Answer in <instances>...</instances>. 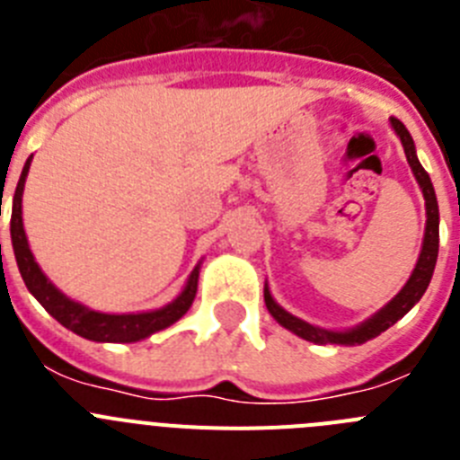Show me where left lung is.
I'll list each match as a JSON object with an SVG mask.
<instances>
[{
	"mask_svg": "<svg viewBox=\"0 0 460 460\" xmlns=\"http://www.w3.org/2000/svg\"><path fill=\"white\" fill-rule=\"evenodd\" d=\"M394 131L401 136V142H403L405 156H408V164L412 168L414 177L420 181L421 193H424L426 200V233H424V246H421L420 260H417V267H414L412 276L405 283V288L394 296L387 306L382 308L380 313H376L371 320H367L359 327L350 329V332H327V329L313 327V324L304 323V320L295 318L288 311L279 306V304L271 299L270 290L265 288V304L270 308V313L274 315V320L279 324H283L286 329L295 332L296 336L311 341V343H339V345H355V343H367L368 339H376L377 334H382L385 329L392 327L396 320H401L414 304L420 302L421 295L426 292L430 283V276H433V270H436V260H438V246H440V214H438V200H436V190H433V184H430V177L421 164L417 161V154H414V142L412 136L408 133V128L403 126V121H398L396 117H392Z\"/></svg>",
	"mask_w": 460,
	"mask_h": 460,
	"instance_id": "left-lung-1",
	"label": "left lung"
}]
</instances>
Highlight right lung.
Returning <instances> with one entry per match:
<instances>
[{
	"label": "right lung",
	"mask_w": 460,
	"mask_h": 460,
	"mask_svg": "<svg viewBox=\"0 0 460 460\" xmlns=\"http://www.w3.org/2000/svg\"><path fill=\"white\" fill-rule=\"evenodd\" d=\"M30 161L31 158H27L18 186H15L13 211H11V242H13L15 262H18L24 286L39 299L40 306L46 308L59 324H64V327L75 332L83 339L99 341V343H133V341L147 339L154 332H161V329L177 323L189 311L195 299V292H198V267L190 271L184 292L172 304H168L165 308H158V311L133 313V315L96 313L92 308H84L83 304L71 302L68 296H64L52 286L46 274L34 262V255H31L22 227V189L24 177L30 172Z\"/></svg>",
	"instance_id": "add662e5"
}]
</instances>
